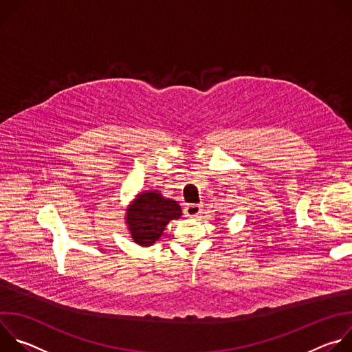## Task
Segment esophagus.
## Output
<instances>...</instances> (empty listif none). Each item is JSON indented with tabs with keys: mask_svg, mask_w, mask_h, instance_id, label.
<instances>
[{
	"mask_svg": "<svg viewBox=\"0 0 352 352\" xmlns=\"http://www.w3.org/2000/svg\"><path fill=\"white\" fill-rule=\"evenodd\" d=\"M184 213L188 217H197L200 213H202V206L196 204H189L184 208Z\"/></svg>",
	"mask_w": 352,
	"mask_h": 352,
	"instance_id": "esophagus-1",
	"label": "esophagus"
}]
</instances>
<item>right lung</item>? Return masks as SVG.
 Masks as SVG:
<instances>
[{
  "instance_id": "obj_1",
  "label": "right lung",
  "mask_w": 352,
  "mask_h": 352,
  "mask_svg": "<svg viewBox=\"0 0 352 352\" xmlns=\"http://www.w3.org/2000/svg\"><path fill=\"white\" fill-rule=\"evenodd\" d=\"M182 214L181 206L166 199L159 190L142 192L126 209V224L133 242L140 246L153 245L166 226Z\"/></svg>"
}]
</instances>
